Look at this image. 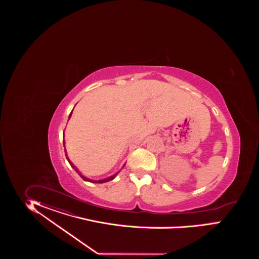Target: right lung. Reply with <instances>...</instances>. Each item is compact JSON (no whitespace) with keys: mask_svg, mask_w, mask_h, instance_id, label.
Listing matches in <instances>:
<instances>
[{"mask_svg":"<svg viewBox=\"0 0 259 259\" xmlns=\"http://www.w3.org/2000/svg\"><path fill=\"white\" fill-rule=\"evenodd\" d=\"M73 111V110H72ZM71 115H72V112L70 113V115H69V118H68V119L70 118ZM63 137H64V133H63ZM64 143H65V141H64V140H63V145H64ZM64 151H65V156H66V158H67V160H68V162L70 163L71 167L76 171V172H78V175H79V177L83 180V181H89V182H93V183H104V182H107V181H112V180H114L116 177H117V175H118V172H117L116 174H114L113 176H110V177H108V178H105V179H103V180H99V181H94V180H91V179H88V178H87V177H84L81 172H79L78 170V168L75 166V165L73 164L72 163V161H71L70 159H69V157H67V154H66V150H65V148H64ZM125 165V164H124ZM123 165V166H124Z\"/></svg>","mask_w":259,"mask_h":259,"instance_id":"add662e5","label":"right lung"}]
</instances>
